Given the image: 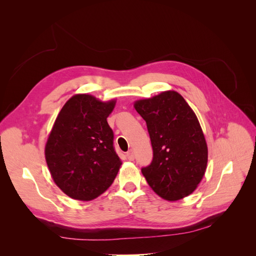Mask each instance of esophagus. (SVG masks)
Returning a JSON list of instances; mask_svg holds the SVG:
<instances>
[{
    "mask_svg": "<svg viewBox=\"0 0 256 256\" xmlns=\"http://www.w3.org/2000/svg\"><path fill=\"white\" fill-rule=\"evenodd\" d=\"M126 156H127V158H128L130 161H132V160L134 159V152H132V150H129V152L126 154Z\"/></svg>",
    "mask_w": 256,
    "mask_h": 256,
    "instance_id": "1",
    "label": "esophagus"
}]
</instances>
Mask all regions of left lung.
I'll use <instances>...</instances> for the list:
<instances>
[{
    "instance_id": "left-lung-1",
    "label": "left lung",
    "mask_w": 256,
    "mask_h": 256,
    "mask_svg": "<svg viewBox=\"0 0 256 256\" xmlns=\"http://www.w3.org/2000/svg\"><path fill=\"white\" fill-rule=\"evenodd\" d=\"M146 122L154 150L150 166L142 168L150 188L170 202L194 191L206 172L208 148L196 115L175 90L136 100Z\"/></svg>"
}]
</instances>
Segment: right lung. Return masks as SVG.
<instances>
[{
	"label": "right lung",
	"instance_id": "add662e5",
	"mask_svg": "<svg viewBox=\"0 0 256 256\" xmlns=\"http://www.w3.org/2000/svg\"><path fill=\"white\" fill-rule=\"evenodd\" d=\"M116 99L76 94L62 108L44 146L53 182L66 196L92 200L109 189L122 160L113 147L108 116Z\"/></svg>",
	"mask_w": 256,
	"mask_h": 256
}]
</instances>
